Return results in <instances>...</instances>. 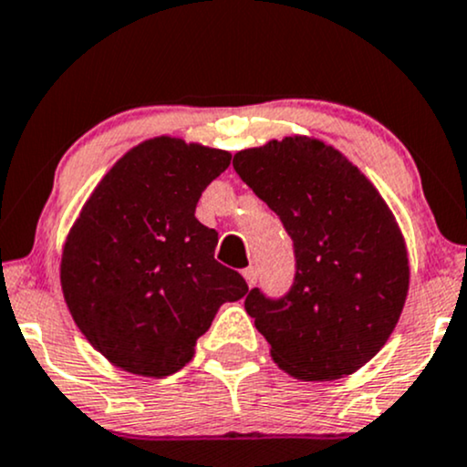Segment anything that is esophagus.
<instances>
[{
	"instance_id": "1",
	"label": "esophagus",
	"mask_w": 467,
	"mask_h": 467,
	"mask_svg": "<svg viewBox=\"0 0 467 467\" xmlns=\"http://www.w3.org/2000/svg\"><path fill=\"white\" fill-rule=\"evenodd\" d=\"M244 278H245V283H248V287H254L256 280H258V269L254 265L245 267L244 269Z\"/></svg>"
}]
</instances>
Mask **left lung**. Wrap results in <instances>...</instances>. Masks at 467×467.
<instances>
[{
    "label": "left lung",
    "instance_id": "left-lung-1",
    "mask_svg": "<svg viewBox=\"0 0 467 467\" xmlns=\"http://www.w3.org/2000/svg\"><path fill=\"white\" fill-rule=\"evenodd\" d=\"M233 167L294 241L287 294L254 287L245 297L274 361L302 380L352 374L385 346L407 300L409 258L394 215L341 151L316 139L244 150Z\"/></svg>",
    "mask_w": 467,
    "mask_h": 467
}]
</instances>
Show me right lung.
<instances>
[{
  "mask_svg": "<svg viewBox=\"0 0 467 467\" xmlns=\"http://www.w3.org/2000/svg\"><path fill=\"white\" fill-rule=\"evenodd\" d=\"M223 150L150 139L87 200L67 237L60 285L78 328L126 372L162 379L184 368L223 302L248 283L215 261L217 233L195 219Z\"/></svg>",
  "mask_w": 467,
  "mask_h": 467,
  "instance_id": "obj_1",
  "label": "right lung"
}]
</instances>
